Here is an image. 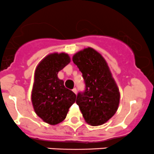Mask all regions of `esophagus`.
Here are the masks:
<instances>
[{"mask_svg":"<svg viewBox=\"0 0 154 154\" xmlns=\"http://www.w3.org/2000/svg\"><path fill=\"white\" fill-rule=\"evenodd\" d=\"M72 91H73V92L74 93V94H77V88H73V90H72Z\"/></svg>","mask_w":154,"mask_h":154,"instance_id":"esophagus-1","label":"esophagus"}]
</instances>
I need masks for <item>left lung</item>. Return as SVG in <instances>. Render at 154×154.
I'll list each match as a JSON object with an SVG mask.
<instances>
[{"mask_svg":"<svg viewBox=\"0 0 154 154\" xmlns=\"http://www.w3.org/2000/svg\"><path fill=\"white\" fill-rule=\"evenodd\" d=\"M72 60L86 85L76 100L85 121L92 126L106 123L116 112L120 101L119 89L106 60L91 48L76 53Z\"/></svg>","mask_w":154,"mask_h":154,"instance_id":"8db88e82","label":"left lung"}]
</instances>
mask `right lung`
<instances>
[{
	"label": "right lung",
	"mask_w": 154,
	"mask_h": 154,
	"mask_svg": "<svg viewBox=\"0 0 154 154\" xmlns=\"http://www.w3.org/2000/svg\"><path fill=\"white\" fill-rule=\"evenodd\" d=\"M70 62L66 53H54L45 57L35 68L31 100L37 116L49 125L63 122L76 100V94L57 77Z\"/></svg>",
	"instance_id": "add662e5"
}]
</instances>
